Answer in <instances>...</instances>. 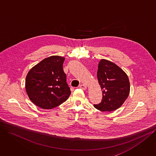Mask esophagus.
<instances>
[{"instance_id":"esophagus-1","label":"esophagus","mask_w":156,"mask_h":156,"mask_svg":"<svg viewBox=\"0 0 156 156\" xmlns=\"http://www.w3.org/2000/svg\"><path fill=\"white\" fill-rule=\"evenodd\" d=\"M79 87L83 90H86L87 88V86L85 84H81L79 85Z\"/></svg>"}]
</instances>
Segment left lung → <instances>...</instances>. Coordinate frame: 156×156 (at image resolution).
Here are the masks:
<instances>
[{"label": "left lung", "mask_w": 156, "mask_h": 156, "mask_svg": "<svg viewBox=\"0 0 156 156\" xmlns=\"http://www.w3.org/2000/svg\"><path fill=\"white\" fill-rule=\"evenodd\" d=\"M97 79L102 91V100L94 107L101 112H112L128 98L130 83L125 72L114 62L102 59L99 62Z\"/></svg>", "instance_id": "left-lung-1"}]
</instances>
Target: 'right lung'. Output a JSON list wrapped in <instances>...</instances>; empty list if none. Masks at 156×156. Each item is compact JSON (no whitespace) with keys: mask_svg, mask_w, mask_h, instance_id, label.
Returning <instances> with one entry per match:
<instances>
[{"mask_svg":"<svg viewBox=\"0 0 156 156\" xmlns=\"http://www.w3.org/2000/svg\"><path fill=\"white\" fill-rule=\"evenodd\" d=\"M64 60L59 56H49L29 71L25 89L34 105L43 109H52L62 104L71 95L62 68Z\"/></svg>","mask_w":156,"mask_h":156,"instance_id":"obj_1","label":"right lung"}]
</instances>
